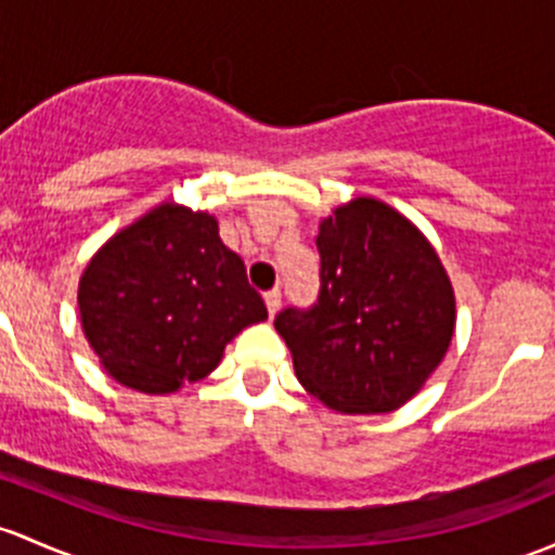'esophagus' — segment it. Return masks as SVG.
<instances>
[{"instance_id":"1","label":"esophagus","mask_w":555,"mask_h":555,"mask_svg":"<svg viewBox=\"0 0 555 555\" xmlns=\"http://www.w3.org/2000/svg\"><path fill=\"white\" fill-rule=\"evenodd\" d=\"M279 306H282V293L279 289H271V293H266V308H268V317H276Z\"/></svg>"}]
</instances>
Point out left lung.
<instances>
[{
  "mask_svg": "<svg viewBox=\"0 0 555 555\" xmlns=\"http://www.w3.org/2000/svg\"><path fill=\"white\" fill-rule=\"evenodd\" d=\"M322 289L284 308L279 335L302 388L343 415H380L412 399L454 335V289L417 225L359 196L322 220Z\"/></svg>",
  "mask_w": 555,
  "mask_h": 555,
  "instance_id": "1",
  "label": "left lung"
}]
</instances>
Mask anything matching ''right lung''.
I'll use <instances>...</instances> for the list:
<instances>
[{"label": "right lung", "mask_w": 555, "mask_h": 555, "mask_svg": "<svg viewBox=\"0 0 555 555\" xmlns=\"http://www.w3.org/2000/svg\"><path fill=\"white\" fill-rule=\"evenodd\" d=\"M77 300L103 370L156 396L207 377L244 326L268 319L242 258L220 242L218 220L170 202L92 255Z\"/></svg>", "instance_id": "obj_1"}]
</instances>
